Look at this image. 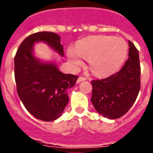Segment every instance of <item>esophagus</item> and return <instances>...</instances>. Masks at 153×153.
Returning <instances> with one entry per match:
<instances>
[{
  "instance_id": "obj_1",
  "label": "esophagus",
  "mask_w": 153,
  "mask_h": 153,
  "mask_svg": "<svg viewBox=\"0 0 153 153\" xmlns=\"http://www.w3.org/2000/svg\"><path fill=\"white\" fill-rule=\"evenodd\" d=\"M86 79L85 77H83V76H79V77L77 79V81H76V82H77V83H80V82H82V81L86 80Z\"/></svg>"
}]
</instances>
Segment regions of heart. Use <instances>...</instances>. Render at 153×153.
<instances>
[{
	"label": "heart",
	"instance_id": "obj_1",
	"mask_svg": "<svg viewBox=\"0 0 153 153\" xmlns=\"http://www.w3.org/2000/svg\"><path fill=\"white\" fill-rule=\"evenodd\" d=\"M127 54V44L120 37L98 36L79 40L75 51L70 50L68 60L74 68L83 64V58H88L93 72L105 76L114 72L121 66Z\"/></svg>",
	"mask_w": 153,
	"mask_h": 153
}]
</instances>
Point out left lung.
Here are the masks:
<instances>
[{
    "label": "left lung",
    "mask_w": 153,
    "mask_h": 153,
    "mask_svg": "<svg viewBox=\"0 0 153 153\" xmlns=\"http://www.w3.org/2000/svg\"><path fill=\"white\" fill-rule=\"evenodd\" d=\"M129 58L119 72L102 79H93L91 101L102 117L115 120L129 111L140 90L139 51L129 40Z\"/></svg>",
    "instance_id": "left-lung-1"
}]
</instances>
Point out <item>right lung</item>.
<instances>
[{
	"label": "right lung",
	"instance_id": "1",
	"mask_svg": "<svg viewBox=\"0 0 153 153\" xmlns=\"http://www.w3.org/2000/svg\"><path fill=\"white\" fill-rule=\"evenodd\" d=\"M44 42L63 56L60 36L42 31L24 39L14 57V76L17 91L27 111L38 120L53 121L61 116L68 103L67 89L77 80V76L65 74L55 63H43L33 56V44Z\"/></svg>",
	"mask_w": 153,
	"mask_h": 153
}]
</instances>
